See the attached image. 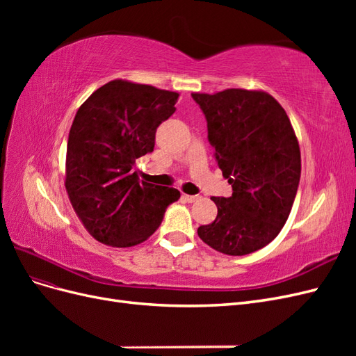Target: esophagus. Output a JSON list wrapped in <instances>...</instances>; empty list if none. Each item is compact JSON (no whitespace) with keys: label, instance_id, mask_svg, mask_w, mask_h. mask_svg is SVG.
<instances>
[{"label":"esophagus","instance_id":"1","mask_svg":"<svg viewBox=\"0 0 356 356\" xmlns=\"http://www.w3.org/2000/svg\"><path fill=\"white\" fill-rule=\"evenodd\" d=\"M182 199H184V200H187L188 203H193V202H196V200L199 199V196H191V195H182Z\"/></svg>","mask_w":356,"mask_h":356}]
</instances>
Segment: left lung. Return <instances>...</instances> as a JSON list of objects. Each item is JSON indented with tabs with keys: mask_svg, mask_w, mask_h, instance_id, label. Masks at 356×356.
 <instances>
[{
	"mask_svg": "<svg viewBox=\"0 0 356 356\" xmlns=\"http://www.w3.org/2000/svg\"><path fill=\"white\" fill-rule=\"evenodd\" d=\"M208 122V139L230 197H212L217 218L197 229L215 251L246 255L270 243L293 208L301 157L285 110L263 90L191 93Z\"/></svg>",
	"mask_w": 356,
	"mask_h": 356,
	"instance_id": "8db88e82",
	"label": "left lung"
}]
</instances>
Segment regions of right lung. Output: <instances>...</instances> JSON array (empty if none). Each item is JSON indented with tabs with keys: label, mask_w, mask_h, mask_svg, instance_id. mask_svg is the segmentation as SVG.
Wrapping results in <instances>:
<instances>
[{
	"label": "right lung",
	"mask_w": 356,
	"mask_h": 356,
	"mask_svg": "<svg viewBox=\"0 0 356 356\" xmlns=\"http://www.w3.org/2000/svg\"><path fill=\"white\" fill-rule=\"evenodd\" d=\"M179 93L113 80L83 102L68 136L65 188L93 238L108 246L143 243L179 199L174 187L138 181L135 160L154 148L156 129L175 113Z\"/></svg>",
	"instance_id": "1"
}]
</instances>
